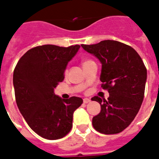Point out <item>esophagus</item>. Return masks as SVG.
<instances>
[{
    "mask_svg": "<svg viewBox=\"0 0 159 159\" xmlns=\"http://www.w3.org/2000/svg\"><path fill=\"white\" fill-rule=\"evenodd\" d=\"M91 102V100H90L89 99H88V98H85V99H84V103H88V102Z\"/></svg>",
    "mask_w": 159,
    "mask_h": 159,
    "instance_id": "esophagus-1",
    "label": "esophagus"
}]
</instances>
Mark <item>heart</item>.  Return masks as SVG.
Masks as SVG:
<instances>
[{"label": "heart", "instance_id": "b5f03b06", "mask_svg": "<svg viewBox=\"0 0 159 159\" xmlns=\"http://www.w3.org/2000/svg\"><path fill=\"white\" fill-rule=\"evenodd\" d=\"M88 61H90V60H88V61H85V62H84V63H86V62H88Z\"/></svg>", "mask_w": 159, "mask_h": 159}]
</instances>
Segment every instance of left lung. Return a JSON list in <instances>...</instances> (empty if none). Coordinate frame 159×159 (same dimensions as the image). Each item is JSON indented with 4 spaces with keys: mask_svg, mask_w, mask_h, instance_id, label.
<instances>
[{
    "mask_svg": "<svg viewBox=\"0 0 159 159\" xmlns=\"http://www.w3.org/2000/svg\"><path fill=\"white\" fill-rule=\"evenodd\" d=\"M102 64L100 80L107 90V100L94 96L101 111L92 119L93 127L104 134H118L134 120L144 98L147 68L137 52L116 40H102L95 44H81Z\"/></svg>",
    "mask_w": 159,
    "mask_h": 159,
    "instance_id": "left-lung-1",
    "label": "left lung"
}]
</instances>
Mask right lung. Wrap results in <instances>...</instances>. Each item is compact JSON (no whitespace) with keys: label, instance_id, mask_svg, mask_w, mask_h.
Masks as SVG:
<instances>
[{"label":"right lung","instance_id":"right-lung-1","mask_svg":"<svg viewBox=\"0 0 159 159\" xmlns=\"http://www.w3.org/2000/svg\"><path fill=\"white\" fill-rule=\"evenodd\" d=\"M80 46L52 44L32 48L24 54L13 71L15 98L30 128L46 139L67 135L72 127L73 113L83 103L80 97L61 99L54 88L64 79L67 63Z\"/></svg>","mask_w":159,"mask_h":159}]
</instances>
